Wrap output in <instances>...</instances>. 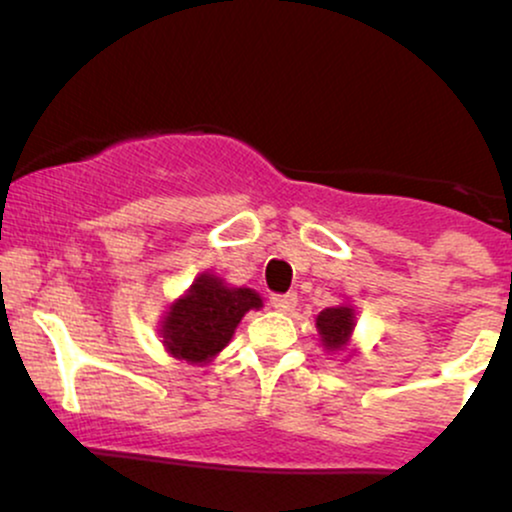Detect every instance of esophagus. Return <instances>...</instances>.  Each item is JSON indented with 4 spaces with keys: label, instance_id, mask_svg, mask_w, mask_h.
<instances>
[{
    "label": "esophagus",
    "instance_id": "34e87169",
    "mask_svg": "<svg viewBox=\"0 0 512 512\" xmlns=\"http://www.w3.org/2000/svg\"><path fill=\"white\" fill-rule=\"evenodd\" d=\"M272 308L279 313H293L298 305V293H284V296H272Z\"/></svg>",
    "mask_w": 512,
    "mask_h": 512
}]
</instances>
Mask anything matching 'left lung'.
Listing matches in <instances>:
<instances>
[{
    "mask_svg": "<svg viewBox=\"0 0 512 512\" xmlns=\"http://www.w3.org/2000/svg\"><path fill=\"white\" fill-rule=\"evenodd\" d=\"M356 327V310L351 303L325 308L315 317V330L327 354H344L351 346V334Z\"/></svg>",
    "mask_w": 512,
    "mask_h": 512,
    "instance_id": "obj_1",
    "label": "left lung"
}]
</instances>
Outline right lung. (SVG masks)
<instances>
[{
  "instance_id": "add662e5",
  "label": "right lung",
  "mask_w": 512,
  "mask_h": 512,
  "mask_svg": "<svg viewBox=\"0 0 512 512\" xmlns=\"http://www.w3.org/2000/svg\"><path fill=\"white\" fill-rule=\"evenodd\" d=\"M260 293L231 286L221 276L202 272L192 286L163 313L158 334L178 361L204 366L228 346L248 310H260Z\"/></svg>"
}]
</instances>
